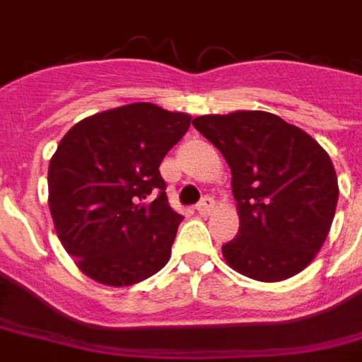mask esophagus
Segmentation results:
<instances>
[{
  "instance_id": "34e87169",
  "label": "esophagus",
  "mask_w": 362,
  "mask_h": 362,
  "mask_svg": "<svg viewBox=\"0 0 362 362\" xmlns=\"http://www.w3.org/2000/svg\"><path fill=\"white\" fill-rule=\"evenodd\" d=\"M213 207H215V202H213L211 196H204L202 197V202L196 205V209L199 215H209L213 211Z\"/></svg>"
}]
</instances>
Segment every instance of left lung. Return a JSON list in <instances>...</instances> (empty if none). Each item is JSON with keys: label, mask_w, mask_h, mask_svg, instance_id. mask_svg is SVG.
<instances>
[{"label": "left lung", "mask_w": 362, "mask_h": 362, "mask_svg": "<svg viewBox=\"0 0 362 362\" xmlns=\"http://www.w3.org/2000/svg\"><path fill=\"white\" fill-rule=\"evenodd\" d=\"M192 124L233 174L240 228L223 244L228 266L264 283L303 272L335 215L339 188L329 155L300 127L269 112L207 114Z\"/></svg>", "instance_id": "left-lung-1"}]
</instances>
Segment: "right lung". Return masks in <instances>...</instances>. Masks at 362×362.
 I'll return each mask as SVG.
<instances>
[{
	"mask_svg": "<svg viewBox=\"0 0 362 362\" xmlns=\"http://www.w3.org/2000/svg\"><path fill=\"white\" fill-rule=\"evenodd\" d=\"M189 124V114L134 103L62 137L48 166V204L59 243L90 279L129 287L170 259L182 215L168 205L158 166Z\"/></svg>",
	"mask_w": 362,
	"mask_h": 362,
	"instance_id": "add662e5",
	"label": "right lung"
}]
</instances>
